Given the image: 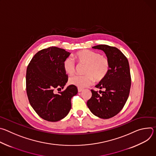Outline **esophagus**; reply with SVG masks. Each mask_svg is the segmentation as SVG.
Masks as SVG:
<instances>
[{"label":"esophagus","mask_w":156,"mask_h":156,"mask_svg":"<svg viewBox=\"0 0 156 156\" xmlns=\"http://www.w3.org/2000/svg\"><path fill=\"white\" fill-rule=\"evenodd\" d=\"M83 89H82V88H80V87H78V91L79 93L83 91Z\"/></svg>","instance_id":"34e87169"}]
</instances>
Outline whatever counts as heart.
Returning <instances> with one entry per match:
<instances>
[{
    "mask_svg": "<svg viewBox=\"0 0 156 156\" xmlns=\"http://www.w3.org/2000/svg\"><path fill=\"white\" fill-rule=\"evenodd\" d=\"M75 57L80 63L86 65L84 75H74L69 82L71 84L80 88H84L92 84L94 79L97 81L103 80L110 70L108 59L99 53L90 50H83L77 52ZM65 72L69 75H73L76 70V64L73 58L69 57L63 62Z\"/></svg>",
    "mask_w": 156,
    "mask_h": 156,
    "instance_id": "obj_1",
    "label": "heart"
}]
</instances>
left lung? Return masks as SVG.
Listing matches in <instances>:
<instances>
[{
    "mask_svg": "<svg viewBox=\"0 0 156 156\" xmlns=\"http://www.w3.org/2000/svg\"><path fill=\"white\" fill-rule=\"evenodd\" d=\"M93 49L102 50L110 62L106 77L96 86L104 91L91 90L92 96L87 105L96 116L107 119L119 114L125 105L130 91L131 75L128 59L117 48L107 45H98Z\"/></svg>",
    "mask_w": 156,
    "mask_h": 156,
    "instance_id": "8db88e82",
    "label": "left lung"
}]
</instances>
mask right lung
<instances>
[{
	"label": "right lung",
	"mask_w": 156,
	"mask_h": 156,
	"mask_svg": "<svg viewBox=\"0 0 156 156\" xmlns=\"http://www.w3.org/2000/svg\"><path fill=\"white\" fill-rule=\"evenodd\" d=\"M71 53L57 47H51L37 52L29 63L26 75L27 93L29 102L37 115L49 122L65 118L72 107L71 99L78 93L77 87L71 84L62 92L68 81L63 67L64 60Z\"/></svg>",
	"instance_id": "obj_1"
}]
</instances>
